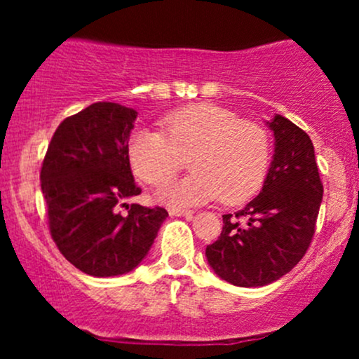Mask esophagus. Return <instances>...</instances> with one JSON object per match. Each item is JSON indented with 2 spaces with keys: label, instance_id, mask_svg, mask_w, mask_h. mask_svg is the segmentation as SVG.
Returning a JSON list of instances; mask_svg holds the SVG:
<instances>
[{
  "label": "esophagus",
  "instance_id": "34e87169",
  "mask_svg": "<svg viewBox=\"0 0 359 359\" xmlns=\"http://www.w3.org/2000/svg\"><path fill=\"white\" fill-rule=\"evenodd\" d=\"M168 214H170V216H182V217H185V219H192V216H194V211H189V209H177V208H170L168 209Z\"/></svg>",
  "mask_w": 359,
  "mask_h": 359
}]
</instances>
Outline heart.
<instances>
[{"mask_svg":"<svg viewBox=\"0 0 359 359\" xmlns=\"http://www.w3.org/2000/svg\"><path fill=\"white\" fill-rule=\"evenodd\" d=\"M162 131L140 128L128 142L133 172L147 184H162L187 162L192 172L168 182L156 196L172 205L240 204L258 192L270 163V138L263 126L241 121L214 104L189 106L168 114Z\"/></svg>","mask_w":359,"mask_h":359,"instance_id":"1","label":"heart"}]
</instances>
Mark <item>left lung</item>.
I'll list each match as a JSON object with an SVG mask.
<instances>
[{
	"label": "left lung",
	"instance_id": "1",
	"mask_svg": "<svg viewBox=\"0 0 359 359\" xmlns=\"http://www.w3.org/2000/svg\"><path fill=\"white\" fill-rule=\"evenodd\" d=\"M266 125L275 154L262 191L234 216H222L221 236L205 248L214 273L236 287L269 285L294 269L311 245L323 203L309 135L282 114Z\"/></svg>",
	"mask_w": 359,
	"mask_h": 359
}]
</instances>
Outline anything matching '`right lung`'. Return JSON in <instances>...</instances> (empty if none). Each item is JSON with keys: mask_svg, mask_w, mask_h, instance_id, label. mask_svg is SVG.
I'll list each match as a JSON object with an SVG mask.
<instances>
[{"mask_svg": "<svg viewBox=\"0 0 359 359\" xmlns=\"http://www.w3.org/2000/svg\"><path fill=\"white\" fill-rule=\"evenodd\" d=\"M137 116L118 102H94L60 123L42 163L53 241L65 259L93 277L137 269L168 216L163 208L126 204L142 192L128 156Z\"/></svg>", "mask_w": 359, "mask_h": 359, "instance_id": "1", "label": "right lung"}]
</instances>
